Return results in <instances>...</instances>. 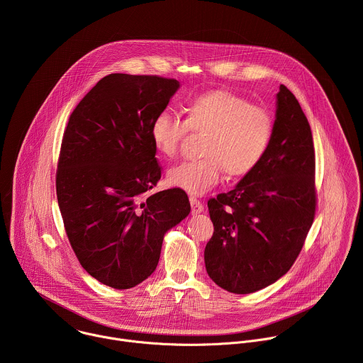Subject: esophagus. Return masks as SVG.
I'll list each match as a JSON object with an SVG mask.
<instances>
[{
	"mask_svg": "<svg viewBox=\"0 0 363 363\" xmlns=\"http://www.w3.org/2000/svg\"><path fill=\"white\" fill-rule=\"evenodd\" d=\"M189 202H191V213H192L194 216H196V214H199V213L203 211L202 202H201L199 199H196L195 196H191V198H189Z\"/></svg>",
	"mask_w": 363,
	"mask_h": 363,
	"instance_id": "esophagus-1",
	"label": "esophagus"
}]
</instances>
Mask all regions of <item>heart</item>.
Returning <instances> with one entry per match:
<instances>
[{
  "label": "heart",
  "instance_id": "b5f03b06",
  "mask_svg": "<svg viewBox=\"0 0 363 363\" xmlns=\"http://www.w3.org/2000/svg\"><path fill=\"white\" fill-rule=\"evenodd\" d=\"M273 118L264 108L227 90L202 93L188 101L185 119L168 111L150 123V142L164 160H175L181 143L192 133H205L203 158L184 162L167 175L169 186L203 195L223 179L251 175L264 161L273 139Z\"/></svg>",
  "mask_w": 363,
  "mask_h": 363
}]
</instances>
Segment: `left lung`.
<instances>
[{"label":"left lung","mask_w":363,"mask_h":363,"mask_svg":"<svg viewBox=\"0 0 363 363\" xmlns=\"http://www.w3.org/2000/svg\"><path fill=\"white\" fill-rule=\"evenodd\" d=\"M315 146L294 94L280 84L273 139L264 161L230 192L208 201L214 224L203 258L221 289L248 294L284 276L316 214Z\"/></svg>","instance_id":"left-lung-1"}]
</instances>
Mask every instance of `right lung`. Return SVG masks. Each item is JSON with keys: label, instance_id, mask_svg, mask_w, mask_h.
Listing matches in <instances>:
<instances>
[{"label": "right lung", "instance_id": "obj_1", "mask_svg": "<svg viewBox=\"0 0 363 363\" xmlns=\"http://www.w3.org/2000/svg\"><path fill=\"white\" fill-rule=\"evenodd\" d=\"M179 82L113 73L80 100L63 133L56 191L82 267L113 289H130L158 266L165 233L191 211L185 191H149L161 167L149 130Z\"/></svg>", "mask_w": 363, "mask_h": 363}]
</instances>
